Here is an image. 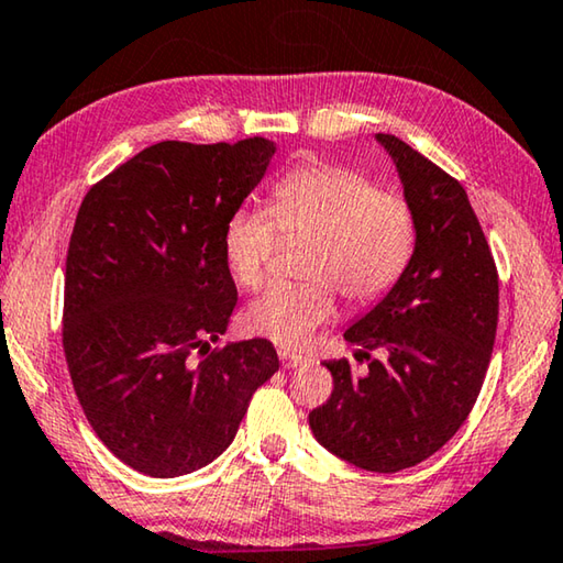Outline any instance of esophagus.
Wrapping results in <instances>:
<instances>
[{"instance_id":"34e87169","label":"esophagus","mask_w":563,"mask_h":563,"mask_svg":"<svg viewBox=\"0 0 563 563\" xmlns=\"http://www.w3.org/2000/svg\"><path fill=\"white\" fill-rule=\"evenodd\" d=\"M279 360H282V365L287 367V369H294V367H301L305 365V357H301V354H294V352H289V350H279Z\"/></svg>"}]
</instances>
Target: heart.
<instances>
[{"label": "heart", "instance_id": "obj_1", "mask_svg": "<svg viewBox=\"0 0 563 563\" xmlns=\"http://www.w3.org/2000/svg\"><path fill=\"white\" fill-rule=\"evenodd\" d=\"M284 236H309L301 284H276L244 311L249 332L297 347L330 322L334 289L352 307H372L390 294L412 262L418 223L408 198L383 191L365 173L307 163L272 191V211L241 206L223 223V258L236 284L262 287Z\"/></svg>", "mask_w": 563, "mask_h": 563}]
</instances>
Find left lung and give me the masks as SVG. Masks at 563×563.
Returning <instances> with one entry per match:
<instances>
[{
  "mask_svg": "<svg viewBox=\"0 0 563 563\" xmlns=\"http://www.w3.org/2000/svg\"><path fill=\"white\" fill-rule=\"evenodd\" d=\"M393 155L418 244L397 287L344 340L369 360L324 362L334 390L309 412L327 451L372 473L412 468L438 453L468 418L486 379L498 327V269L457 180L400 137L377 133ZM385 349V361H372Z\"/></svg>",
  "mask_w": 563,
  "mask_h": 563,
  "instance_id": "obj_1",
  "label": "left lung"
}]
</instances>
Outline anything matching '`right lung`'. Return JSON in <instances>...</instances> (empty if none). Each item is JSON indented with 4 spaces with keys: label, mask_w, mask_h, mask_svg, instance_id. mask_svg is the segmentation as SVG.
Returning a JSON list of instances; mask_svg holds the SVG:
<instances>
[{
    "label": "right lung",
    "mask_w": 563,
    "mask_h": 563,
    "mask_svg": "<svg viewBox=\"0 0 563 563\" xmlns=\"http://www.w3.org/2000/svg\"><path fill=\"white\" fill-rule=\"evenodd\" d=\"M274 151L262 135L163 141L82 198L65 264V360L95 435L137 473L209 465L279 369L269 340L209 352L236 307L223 223Z\"/></svg>",
    "instance_id": "1"
}]
</instances>
